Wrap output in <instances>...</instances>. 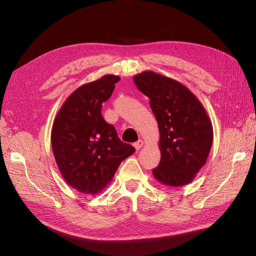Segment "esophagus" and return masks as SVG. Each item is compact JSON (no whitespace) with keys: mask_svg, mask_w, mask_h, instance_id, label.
<instances>
[{"mask_svg":"<svg viewBox=\"0 0 256 256\" xmlns=\"http://www.w3.org/2000/svg\"><path fill=\"white\" fill-rule=\"evenodd\" d=\"M143 144H144V142H143V140H138L134 144V148L136 150H138L141 148V147L143 146Z\"/></svg>","mask_w":256,"mask_h":256,"instance_id":"1","label":"esophagus"}]
</instances>
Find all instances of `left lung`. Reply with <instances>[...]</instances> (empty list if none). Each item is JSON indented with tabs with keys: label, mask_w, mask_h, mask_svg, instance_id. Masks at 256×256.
Listing matches in <instances>:
<instances>
[{
	"label": "left lung",
	"mask_w": 256,
	"mask_h": 256,
	"mask_svg": "<svg viewBox=\"0 0 256 256\" xmlns=\"http://www.w3.org/2000/svg\"><path fill=\"white\" fill-rule=\"evenodd\" d=\"M138 90L150 99L158 122L161 159L152 170L170 187L188 184L205 164L212 145V122L203 104L184 84L154 72L134 76Z\"/></svg>",
	"instance_id": "8db88e82"
}]
</instances>
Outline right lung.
Masks as SVG:
<instances>
[{"label": "right lung", "mask_w": 256, "mask_h": 256, "mask_svg": "<svg viewBox=\"0 0 256 256\" xmlns=\"http://www.w3.org/2000/svg\"><path fill=\"white\" fill-rule=\"evenodd\" d=\"M120 79L106 74L81 85L65 100L53 122L51 145L60 172L70 187L86 194L102 192L120 162L136 152L120 140L102 114V102L111 97Z\"/></svg>", "instance_id": "add662e5"}]
</instances>
